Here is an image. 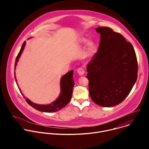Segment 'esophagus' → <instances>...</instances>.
Instances as JSON below:
<instances>
[{
  "mask_svg": "<svg viewBox=\"0 0 149 149\" xmlns=\"http://www.w3.org/2000/svg\"><path fill=\"white\" fill-rule=\"evenodd\" d=\"M77 72L79 75H83L85 74V71L84 70L83 68L80 67L79 68H78L77 70Z\"/></svg>",
  "mask_w": 149,
  "mask_h": 149,
  "instance_id": "34e87169",
  "label": "esophagus"
}]
</instances>
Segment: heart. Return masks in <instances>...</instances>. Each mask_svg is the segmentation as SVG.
Returning a JSON list of instances; mask_svg holds the SVG:
<instances>
[{
  "label": "heart",
  "instance_id": "1",
  "mask_svg": "<svg viewBox=\"0 0 149 149\" xmlns=\"http://www.w3.org/2000/svg\"><path fill=\"white\" fill-rule=\"evenodd\" d=\"M87 42V39L85 38H81L79 39V44L82 45L86 44ZM95 48V46L94 42L92 40L88 41L87 44L86 52V54H85V56L86 58L90 57L94 53Z\"/></svg>",
  "mask_w": 149,
  "mask_h": 149
}]
</instances>
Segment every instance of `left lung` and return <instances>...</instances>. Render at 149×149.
<instances>
[{"label":"left lung","mask_w":149,"mask_h":149,"mask_svg":"<svg viewBox=\"0 0 149 149\" xmlns=\"http://www.w3.org/2000/svg\"><path fill=\"white\" fill-rule=\"evenodd\" d=\"M97 52L87 67L91 100L101 107L120 104L128 96L137 78L138 64L134 48L120 33L98 27Z\"/></svg>","instance_id":"1"}]
</instances>
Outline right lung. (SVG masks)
<instances>
[{"label": "right lung", "mask_w": 149, "mask_h": 149, "mask_svg": "<svg viewBox=\"0 0 149 149\" xmlns=\"http://www.w3.org/2000/svg\"><path fill=\"white\" fill-rule=\"evenodd\" d=\"M25 44H26V42L25 41L16 58L15 63V71L16 70V67L17 65L19 59L20 57V55L22 54L25 48ZM73 72H74L73 70H71L61 77V81H60L61 93L58 98L56 100H55L54 102H51V104H46V105L37 104L33 103L28 98H26L24 96L22 91H21L20 88L18 86V84L17 83V79L15 76V72H14V74H15V81L17 84V86H18L19 90L20 93L22 94L24 97L26 99V101L28 103V104L38 111H42V112H46V113H52V112H55L58 110H60L62 108L65 107V106L68 104V103L70 101L72 97V94L73 87L74 86V81L73 79Z\"/></svg>", "instance_id": "add662e5"}]
</instances>
